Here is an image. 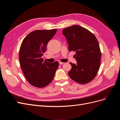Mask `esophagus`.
Segmentation results:
<instances>
[{
	"mask_svg": "<svg viewBox=\"0 0 120 120\" xmlns=\"http://www.w3.org/2000/svg\"><path fill=\"white\" fill-rule=\"evenodd\" d=\"M64 64V63L61 62V61H60V62H59V64Z\"/></svg>",
	"mask_w": 120,
	"mask_h": 120,
	"instance_id": "esophagus-1",
	"label": "esophagus"
}]
</instances>
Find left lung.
I'll list each match as a JSON object with an SVG mask.
<instances>
[{"label":"left lung","instance_id":"8db88e82","mask_svg":"<svg viewBox=\"0 0 120 120\" xmlns=\"http://www.w3.org/2000/svg\"><path fill=\"white\" fill-rule=\"evenodd\" d=\"M62 32L67 39L69 52H75L77 64L70 63L71 66L68 72L70 77L81 84L92 81L101 63V52L97 38L89 30L77 25L64 29Z\"/></svg>","mask_w":120,"mask_h":120}]
</instances>
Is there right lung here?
Returning <instances> with one entry per match:
<instances>
[{"instance_id": "obj_1", "label": "right lung", "mask_w": 120, "mask_h": 120, "mask_svg": "<svg viewBox=\"0 0 120 120\" xmlns=\"http://www.w3.org/2000/svg\"><path fill=\"white\" fill-rule=\"evenodd\" d=\"M56 30H34L24 38L21 45L19 53L21 68L27 81L37 88H43L49 84L59 67L58 61L50 63L41 58L49 41Z\"/></svg>"}]
</instances>
